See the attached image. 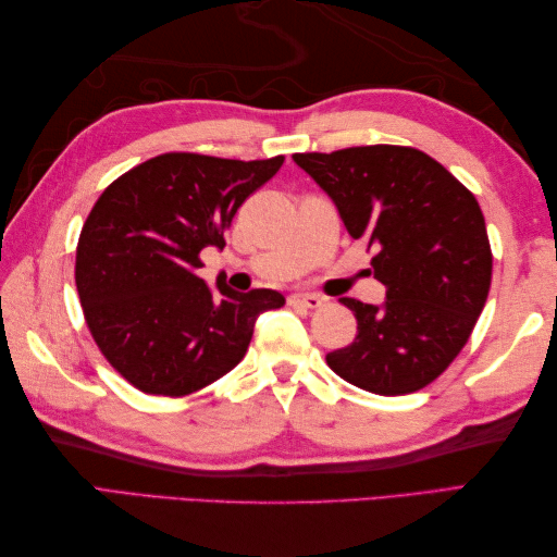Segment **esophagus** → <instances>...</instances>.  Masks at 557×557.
Returning a JSON list of instances; mask_svg holds the SVG:
<instances>
[{"instance_id": "1", "label": "esophagus", "mask_w": 557, "mask_h": 557, "mask_svg": "<svg viewBox=\"0 0 557 557\" xmlns=\"http://www.w3.org/2000/svg\"><path fill=\"white\" fill-rule=\"evenodd\" d=\"M289 304H292V306H301V309H321V306L325 304V299L318 297V294L299 292V294H292Z\"/></svg>"}]
</instances>
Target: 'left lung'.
I'll list each match as a JSON object with an SVG mask.
<instances>
[{"label":"left lung","instance_id":"8db88e82","mask_svg":"<svg viewBox=\"0 0 557 557\" xmlns=\"http://www.w3.org/2000/svg\"><path fill=\"white\" fill-rule=\"evenodd\" d=\"M292 158L333 200L351 239L375 248L373 275L387 289L381 306L342 299L357 337L330 351L327 366L375 395L417 393L455 361L488 299L493 256L474 194L417 148Z\"/></svg>","mask_w":557,"mask_h":557}]
</instances>
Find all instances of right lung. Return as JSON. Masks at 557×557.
<instances>
[{"mask_svg": "<svg viewBox=\"0 0 557 557\" xmlns=\"http://www.w3.org/2000/svg\"><path fill=\"white\" fill-rule=\"evenodd\" d=\"M285 158L222 160L164 152L104 188L83 224L76 289L83 315L116 371L140 393L182 397L244 359L258 315L285 306L275 289H215L196 275L203 248Z\"/></svg>", "mask_w": 557, "mask_h": 557, "instance_id": "right-lung-1", "label": "right lung"}]
</instances>
